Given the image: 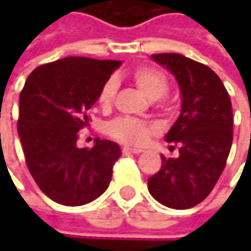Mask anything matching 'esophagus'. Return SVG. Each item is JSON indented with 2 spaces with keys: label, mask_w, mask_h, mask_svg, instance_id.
Listing matches in <instances>:
<instances>
[{
  "label": "esophagus",
  "mask_w": 251,
  "mask_h": 251,
  "mask_svg": "<svg viewBox=\"0 0 251 251\" xmlns=\"http://www.w3.org/2000/svg\"><path fill=\"white\" fill-rule=\"evenodd\" d=\"M123 152L124 153H141L142 150H140V148H131V147H124Z\"/></svg>",
  "instance_id": "1"
}]
</instances>
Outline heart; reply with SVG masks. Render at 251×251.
<instances>
[{"mask_svg":"<svg viewBox=\"0 0 251 251\" xmlns=\"http://www.w3.org/2000/svg\"><path fill=\"white\" fill-rule=\"evenodd\" d=\"M131 81L140 89L150 100H158L169 89V79L166 74L155 67L141 65L132 70L130 74ZM117 91L116 81H107L101 86L99 93V103L101 107H109L114 99ZM153 128L145 121L130 119V117H120L113 120L107 126V134L113 138L121 141L130 145H141L145 144L152 135Z\"/></svg>","mask_w":251,"mask_h":251,"instance_id":"1","label":"heart"}]
</instances>
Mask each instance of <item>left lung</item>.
Instances as JSON below:
<instances>
[{
    "instance_id": "8db88e82",
    "label": "left lung",
    "mask_w": 251,
    "mask_h": 251,
    "mask_svg": "<svg viewBox=\"0 0 251 251\" xmlns=\"http://www.w3.org/2000/svg\"><path fill=\"white\" fill-rule=\"evenodd\" d=\"M152 60L175 75L181 109L165 135L178 144V158L160 156L162 168L148 178V190L165 207L187 209L207 198L225 169L233 140L232 103L207 65L176 53L153 54Z\"/></svg>"
}]
</instances>
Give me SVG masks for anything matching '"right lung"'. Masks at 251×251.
<instances>
[{"instance_id": "right-lung-1", "label": "right lung", "mask_w": 251, "mask_h": 251, "mask_svg": "<svg viewBox=\"0 0 251 251\" xmlns=\"http://www.w3.org/2000/svg\"><path fill=\"white\" fill-rule=\"evenodd\" d=\"M121 65L116 60L67 57L37 67L19 96L18 134L27 169L53 201L78 207L100 197L110 184L119 144L96 138L78 148V131L101 86Z\"/></svg>"}]
</instances>
